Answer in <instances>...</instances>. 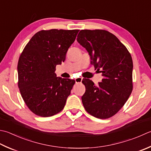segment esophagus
Wrapping results in <instances>:
<instances>
[{"mask_svg":"<svg viewBox=\"0 0 151 151\" xmlns=\"http://www.w3.org/2000/svg\"><path fill=\"white\" fill-rule=\"evenodd\" d=\"M75 80L76 83H81V82L82 81V78H81V77L76 78Z\"/></svg>","mask_w":151,"mask_h":151,"instance_id":"esophagus-1","label":"esophagus"}]
</instances>
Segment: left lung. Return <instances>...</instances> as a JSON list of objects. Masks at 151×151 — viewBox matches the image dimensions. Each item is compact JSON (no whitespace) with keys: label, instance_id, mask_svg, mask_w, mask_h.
I'll return each instance as SVG.
<instances>
[{"label":"left lung","instance_id":"obj_1","mask_svg":"<svg viewBox=\"0 0 151 151\" xmlns=\"http://www.w3.org/2000/svg\"><path fill=\"white\" fill-rule=\"evenodd\" d=\"M76 40L103 77L97 86L90 79L82 81L86 87L82 103L92 116L108 119L119 112L132 91V56L119 38L107 31L81 30Z\"/></svg>","mask_w":151,"mask_h":151}]
</instances>
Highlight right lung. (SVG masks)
Here are the masks:
<instances>
[{"label":"right lung","instance_id":"obj_1","mask_svg":"<svg viewBox=\"0 0 151 151\" xmlns=\"http://www.w3.org/2000/svg\"><path fill=\"white\" fill-rule=\"evenodd\" d=\"M78 31H38L20 55L17 64L18 87L27 106L38 116H52L65 107L75 81L57 77L55 67L64 62Z\"/></svg>","mask_w":151,"mask_h":151}]
</instances>
